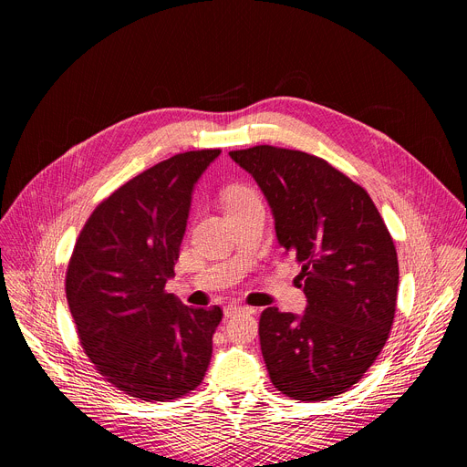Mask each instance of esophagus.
<instances>
[{
  "label": "esophagus",
  "mask_w": 467,
  "mask_h": 467,
  "mask_svg": "<svg viewBox=\"0 0 467 467\" xmlns=\"http://www.w3.org/2000/svg\"><path fill=\"white\" fill-rule=\"evenodd\" d=\"M256 310L253 306H244V305H239V303H230L224 306V316L226 317H232V316H237V314H254Z\"/></svg>",
  "instance_id": "34e87169"
}]
</instances>
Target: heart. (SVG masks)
<instances>
[{
    "mask_svg": "<svg viewBox=\"0 0 467 467\" xmlns=\"http://www.w3.org/2000/svg\"><path fill=\"white\" fill-rule=\"evenodd\" d=\"M253 196H256V194L250 191L248 187H244V185H232L224 192V207H230L234 203H239V202H243L246 198H253Z\"/></svg>",
    "mask_w": 467,
    "mask_h": 467,
    "instance_id": "heart-1",
    "label": "heart"
}]
</instances>
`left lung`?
Segmentation results:
<instances>
[{
    "mask_svg": "<svg viewBox=\"0 0 467 467\" xmlns=\"http://www.w3.org/2000/svg\"><path fill=\"white\" fill-rule=\"evenodd\" d=\"M230 157L264 191L308 301L299 317L276 306L262 312L269 378L294 400L335 399L365 376L389 338L399 296L392 237L368 192L324 159L275 146Z\"/></svg>",
    "mask_w": 467,
    "mask_h": 467,
    "instance_id": "1",
    "label": "left lung"
}]
</instances>
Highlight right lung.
Returning <instances> with one entry per match:
<instances>
[{"label": "right lung", "instance_id": "right-lung-1", "mask_svg": "<svg viewBox=\"0 0 467 467\" xmlns=\"http://www.w3.org/2000/svg\"><path fill=\"white\" fill-rule=\"evenodd\" d=\"M221 150L177 153L104 198L70 254L65 294L95 370L118 390L170 402L209 367L223 308H192L168 294L191 194Z\"/></svg>", "mask_w": 467, "mask_h": 467}]
</instances>
